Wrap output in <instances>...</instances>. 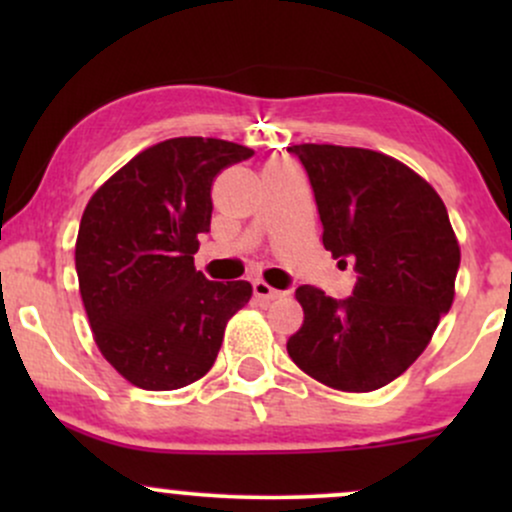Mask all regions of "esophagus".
I'll use <instances>...</instances> for the list:
<instances>
[{
  "instance_id": "esophagus-1",
  "label": "esophagus",
  "mask_w": 512,
  "mask_h": 512,
  "mask_svg": "<svg viewBox=\"0 0 512 512\" xmlns=\"http://www.w3.org/2000/svg\"><path fill=\"white\" fill-rule=\"evenodd\" d=\"M252 291H255V298H260L262 303H269V301H276V298H281V291L272 289V286L262 279L252 281Z\"/></svg>"
}]
</instances>
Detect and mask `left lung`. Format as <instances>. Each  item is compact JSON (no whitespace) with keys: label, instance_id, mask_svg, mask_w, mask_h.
Wrapping results in <instances>:
<instances>
[{"label":"left lung","instance_id":"left-lung-1","mask_svg":"<svg viewBox=\"0 0 512 512\" xmlns=\"http://www.w3.org/2000/svg\"><path fill=\"white\" fill-rule=\"evenodd\" d=\"M322 221V245L356 286L346 301L298 286L303 325L286 351L303 373L342 392L399 378L431 342L455 298L460 243L428 182L380 151L296 144Z\"/></svg>","mask_w":512,"mask_h":512}]
</instances>
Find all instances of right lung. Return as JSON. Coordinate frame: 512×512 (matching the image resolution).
Instances as JSON below:
<instances>
[{"mask_svg": "<svg viewBox=\"0 0 512 512\" xmlns=\"http://www.w3.org/2000/svg\"><path fill=\"white\" fill-rule=\"evenodd\" d=\"M255 151L223 139L175 137L125 163L88 199L76 274L105 361L142 390H178L209 373L248 281L195 269L211 223V185Z\"/></svg>", "mask_w": 512, "mask_h": 512, "instance_id": "obj_1", "label": "right lung"}]
</instances>
